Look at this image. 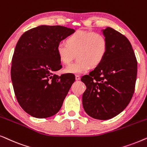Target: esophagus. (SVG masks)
<instances>
[{"mask_svg":"<svg viewBox=\"0 0 147 147\" xmlns=\"http://www.w3.org/2000/svg\"><path fill=\"white\" fill-rule=\"evenodd\" d=\"M76 80H80V76H79V75H76Z\"/></svg>","mask_w":147,"mask_h":147,"instance_id":"1","label":"esophagus"}]
</instances>
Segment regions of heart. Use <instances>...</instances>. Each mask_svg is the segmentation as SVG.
Returning a JSON list of instances; mask_svg holds the SVG:
<instances>
[{"label":"heart","mask_w":147,"mask_h":147,"mask_svg":"<svg viewBox=\"0 0 147 147\" xmlns=\"http://www.w3.org/2000/svg\"><path fill=\"white\" fill-rule=\"evenodd\" d=\"M66 42L61 41L57 45L59 59L68 65L76 57V54L78 58L76 62L65 67L67 73H86L91 66L99 65L107 53V39L99 32L78 30L69 36Z\"/></svg>","instance_id":"1"}]
</instances>
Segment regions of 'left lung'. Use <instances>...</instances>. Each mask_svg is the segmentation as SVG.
I'll list each match as a JSON object with an SVG mask.
<instances>
[{
	"mask_svg": "<svg viewBox=\"0 0 147 147\" xmlns=\"http://www.w3.org/2000/svg\"><path fill=\"white\" fill-rule=\"evenodd\" d=\"M108 41L106 57L99 65L81 78L86 86L82 96L86 113L108 120L123 111L135 89L137 61L129 40L110 27L103 31Z\"/></svg>",
	"mask_w": 147,
	"mask_h": 147,
	"instance_id": "1",
	"label": "left lung"
}]
</instances>
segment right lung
I'll return each mask as SVG.
<instances>
[{
	"label": "right lung",
	"mask_w": 147,
	"mask_h": 147,
	"mask_svg": "<svg viewBox=\"0 0 147 147\" xmlns=\"http://www.w3.org/2000/svg\"><path fill=\"white\" fill-rule=\"evenodd\" d=\"M74 32L41 25L25 32L16 45L11 71L14 92L21 107L33 117L57 114L75 82L73 74H55L62 67L57 44Z\"/></svg>",
	"instance_id": "add662e5"
}]
</instances>
